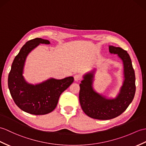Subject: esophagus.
Listing matches in <instances>:
<instances>
[{
	"instance_id": "34e87169",
	"label": "esophagus",
	"mask_w": 146,
	"mask_h": 146,
	"mask_svg": "<svg viewBox=\"0 0 146 146\" xmlns=\"http://www.w3.org/2000/svg\"><path fill=\"white\" fill-rule=\"evenodd\" d=\"M74 80L75 81H78L81 80V76L79 74H76L74 76Z\"/></svg>"
}]
</instances>
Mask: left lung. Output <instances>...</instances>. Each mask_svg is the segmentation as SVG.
<instances>
[{"label":"left lung","instance_id":"obj_1","mask_svg":"<svg viewBox=\"0 0 146 146\" xmlns=\"http://www.w3.org/2000/svg\"><path fill=\"white\" fill-rule=\"evenodd\" d=\"M110 53L117 54L124 66V81L119 93L115 98H107L93 88L94 68L83 76L80 84L79 100L84 113L96 119L108 120L117 117L133 101L135 92V78L131 58L126 51L120 47L109 46Z\"/></svg>","mask_w":146,"mask_h":146}]
</instances>
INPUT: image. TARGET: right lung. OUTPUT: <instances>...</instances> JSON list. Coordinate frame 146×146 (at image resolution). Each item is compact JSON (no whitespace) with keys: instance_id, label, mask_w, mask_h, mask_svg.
Instances as JSON below:
<instances>
[{"instance_id":"right-lung-1","label":"right lung","mask_w":146,"mask_h":146,"mask_svg":"<svg viewBox=\"0 0 146 146\" xmlns=\"http://www.w3.org/2000/svg\"><path fill=\"white\" fill-rule=\"evenodd\" d=\"M40 43L50 44L48 40L36 38L27 42L20 49L12 64L8 77L11 96L20 110L35 115L51 113L57 106L60 96L73 82V76L62 80L50 78L43 82L29 83L23 76L26 58Z\"/></svg>"}]
</instances>
